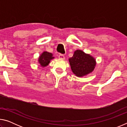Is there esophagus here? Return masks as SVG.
<instances>
[{"mask_svg":"<svg viewBox=\"0 0 127 127\" xmlns=\"http://www.w3.org/2000/svg\"><path fill=\"white\" fill-rule=\"evenodd\" d=\"M59 59H65V57L63 55H59Z\"/></svg>","mask_w":127,"mask_h":127,"instance_id":"esophagus-1","label":"esophagus"}]
</instances>
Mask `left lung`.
Listing matches in <instances>:
<instances>
[{
	"instance_id": "1",
	"label": "left lung",
	"mask_w": 127,
	"mask_h": 127,
	"mask_svg": "<svg viewBox=\"0 0 127 127\" xmlns=\"http://www.w3.org/2000/svg\"><path fill=\"white\" fill-rule=\"evenodd\" d=\"M70 68L76 76L81 77L91 73L95 68V59L84 51L77 50L72 58L69 59Z\"/></svg>"
}]
</instances>
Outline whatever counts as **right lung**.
<instances>
[{"label":"right lung","instance_id":"obj_1","mask_svg":"<svg viewBox=\"0 0 127 127\" xmlns=\"http://www.w3.org/2000/svg\"><path fill=\"white\" fill-rule=\"evenodd\" d=\"M54 58V57H53V54L45 51L40 55L38 62L41 66L45 67V66H48L49 64L50 63L51 60Z\"/></svg>","mask_w":127,"mask_h":127}]
</instances>
